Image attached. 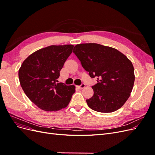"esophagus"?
I'll use <instances>...</instances> for the list:
<instances>
[{"label": "esophagus", "mask_w": 155, "mask_h": 155, "mask_svg": "<svg viewBox=\"0 0 155 155\" xmlns=\"http://www.w3.org/2000/svg\"><path fill=\"white\" fill-rule=\"evenodd\" d=\"M85 85L84 83H82L81 85H79V86H77V88H78V89H83V88H85Z\"/></svg>", "instance_id": "1"}]
</instances>
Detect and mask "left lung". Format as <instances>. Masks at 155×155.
<instances>
[{"mask_svg":"<svg viewBox=\"0 0 155 155\" xmlns=\"http://www.w3.org/2000/svg\"><path fill=\"white\" fill-rule=\"evenodd\" d=\"M74 50L90 77L97 79L92 86L93 96L86 100L88 106L100 112L119 109L128 100L134 85L130 61L118 50L96 43L77 45Z\"/></svg>","mask_w":155,"mask_h":155,"instance_id":"8db88e82","label":"left lung"}]
</instances>
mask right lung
<instances>
[{"instance_id":"right-lung-1","label":"right lung","mask_w":155,"mask_h":155,"mask_svg":"<svg viewBox=\"0 0 155 155\" xmlns=\"http://www.w3.org/2000/svg\"><path fill=\"white\" fill-rule=\"evenodd\" d=\"M73 47L72 45L50 46L35 51L22 63L18 70L21 87L41 109L59 110L71 100L75 86L57 82Z\"/></svg>"}]
</instances>
